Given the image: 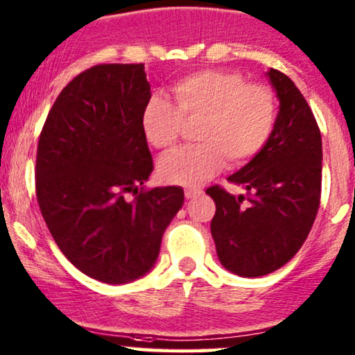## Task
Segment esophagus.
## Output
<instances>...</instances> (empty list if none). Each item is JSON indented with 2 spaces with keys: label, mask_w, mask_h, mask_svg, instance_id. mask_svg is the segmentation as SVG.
<instances>
[{
  "label": "esophagus",
  "mask_w": 355,
  "mask_h": 355,
  "mask_svg": "<svg viewBox=\"0 0 355 355\" xmlns=\"http://www.w3.org/2000/svg\"><path fill=\"white\" fill-rule=\"evenodd\" d=\"M186 194V199H194L198 198V196L202 194V189L201 187H187V189L184 191Z\"/></svg>",
  "instance_id": "1"
}]
</instances>
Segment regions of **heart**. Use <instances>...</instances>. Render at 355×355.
<instances>
[{
    "label": "heart",
    "mask_w": 355,
    "mask_h": 355,
    "mask_svg": "<svg viewBox=\"0 0 355 355\" xmlns=\"http://www.w3.org/2000/svg\"><path fill=\"white\" fill-rule=\"evenodd\" d=\"M176 106L164 96L146 103L141 124L146 139L161 151L176 148L184 121L201 118L196 139L159 162L166 182L196 186L214 176L224 161L241 166L268 144L277 118L270 87L245 83L239 73L202 69L182 76L173 87Z\"/></svg>",
    "instance_id": "heart-1"
}]
</instances>
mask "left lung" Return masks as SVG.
Instances as JSON below:
<instances>
[{
    "instance_id": "8db88e82",
    "label": "left lung",
    "mask_w": 355,
    "mask_h": 355,
    "mask_svg": "<svg viewBox=\"0 0 355 355\" xmlns=\"http://www.w3.org/2000/svg\"><path fill=\"white\" fill-rule=\"evenodd\" d=\"M268 76L279 98L276 126L262 151L227 178L248 191V199L220 186L206 189L216 202L211 234L220 264L243 277L266 276L293 259L320 204L318 121L289 76L272 68Z\"/></svg>"
}]
</instances>
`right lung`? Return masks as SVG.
<instances>
[{"mask_svg": "<svg viewBox=\"0 0 355 355\" xmlns=\"http://www.w3.org/2000/svg\"><path fill=\"white\" fill-rule=\"evenodd\" d=\"M149 99L144 64H96L61 91L37 141L36 199L46 226L71 264L106 284L151 270L184 204L178 186L140 187L154 169L141 124Z\"/></svg>", "mask_w": 355, "mask_h": 355, "instance_id": "right-lung-1", "label": "right lung"}]
</instances>
